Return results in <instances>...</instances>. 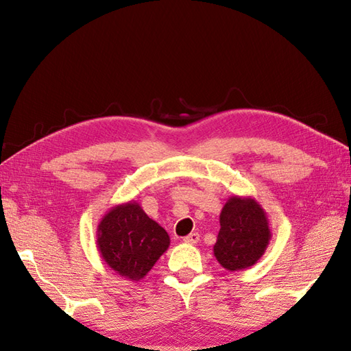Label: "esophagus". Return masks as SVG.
Masks as SVG:
<instances>
[{"mask_svg": "<svg viewBox=\"0 0 351 351\" xmlns=\"http://www.w3.org/2000/svg\"><path fill=\"white\" fill-rule=\"evenodd\" d=\"M200 240V235L197 232H191L190 235L184 237V243L185 244H197Z\"/></svg>", "mask_w": 351, "mask_h": 351, "instance_id": "obj_1", "label": "esophagus"}]
</instances>
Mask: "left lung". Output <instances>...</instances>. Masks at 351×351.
Returning a JSON list of instances; mask_svg holds the SVG:
<instances>
[{
  "mask_svg": "<svg viewBox=\"0 0 351 351\" xmlns=\"http://www.w3.org/2000/svg\"><path fill=\"white\" fill-rule=\"evenodd\" d=\"M271 240L270 221L253 197L230 196L220 213L214 256L229 271L245 270L263 258Z\"/></svg>",
  "mask_w": 351,
  "mask_h": 351,
  "instance_id": "left-lung-1",
  "label": "left lung"
}]
</instances>
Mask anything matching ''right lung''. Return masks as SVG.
<instances>
[{"label": "right lung", "mask_w": 351, "mask_h": 351, "mask_svg": "<svg viewBox=\"0 0 351 351\" xmlns=\"http://www.w3.org/2000/svg\"><path fill=\"white\" fill-rule=\"evenodd\" d=\"M96 245L111 270L132 282L143 279L169 249L166 229L149 219L137 202L116 205L101 219Z\"/></svg>", "instance_id": "add662e5"}]
</instances>
